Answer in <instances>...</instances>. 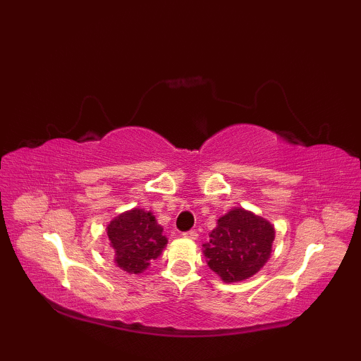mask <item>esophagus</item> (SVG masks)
<instances>
[{"instance_id":"1","label":"esophagus","mask_w":361,"mask_h":361,"mask_svg":"<svg viewBox=\"0 0 361 361\" xmlns=\"http://www.w3.org/2000/svg\"><path fill=\"white\" fill-rule=\"evenodd\" d=\"M183 235H185V237H186V239H190V240H195V239H197V237H198V233L195 231V229H190V231L185 233V234H183Z\"/></svg>"}]
</instances>
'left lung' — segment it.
I'll return each mask as SVG.
<instances>
[{"mask_svg":"<svg viewBox=\"0 0 361 361\" xmlns=\"http://www.w3.org/2000/svg\"><path fill=\"white\" fill-rule=\"evenodd\" d=\"M203 245L209 268L224 282H240L256 274L270 259L274 228L270 221L243 208H234L217 220Z\"/></svg>","mask_w":361,"mask_h":361,"instance_id":"8db88e82","label":"left lung"}]
</instances>
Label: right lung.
Returning <instances> with one entry per match:
<instances>
[{"instance_id": "obj_1", "label": "right lung", "mask_w": 361, "mask_h": 361, "mask_svg": "<svg viewBox=\"0 0 361 361\" xmlns=\"http://www.w3.org/2000/svg\"><path fill=\"white\" fill-rule=\"evenodd\" d=\"M114 264L127 273L140 274L155 260L167 245L163 228L152 212L140 208L122 212L106 226Z\"/></svg>"}]
</instances>
